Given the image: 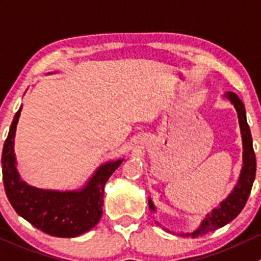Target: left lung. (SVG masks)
I'll use <instances>...</instances> for the list:
<instances>
[{"instance_id":"1","label":"left lung","mask_w":261,"mask_h":261,"mask_svg":"<svg viewBox=\"0 0 261 261\" xmlns=\"http://www.w3.org/2000/svg\"><path fill=\"white\" fill-rule=\"evenodd\" d=\"M226 98L229 99L233 107L236 108L239 117V123H240V129H241V137H243V146H244V166L243 171H241L240 178H239L238 185L233 189L232 193L222 201L220 207L215 208L210 215L206 216V219L202 221V225L200 229L193 231L190 233V236L196 238V236H201L203 233H207L208 231H214L220 229V227L225 226L232 221L241 210L244 206L246 205L249 195H250L252 184L255 179V173H256V158H255V152L252 148V138L250 133V127H249L248 122H246V112L245 106L243 101L239 99L232 91H229L226 94ZM150 210H154L152 201L148 200ZM189 236V233H186Z\"/></svg>"}]
</instances>
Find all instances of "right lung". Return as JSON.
Returning <instances> with one entry per match:
<instances>
[{"label": "right lung", "instance_id": "right-lung-1", "mask_svg": "<svg viewBox=\"0 0 261 261\" xmlns=\"http://www.w3.org/2000/svg\"><path fill=\"white\" fill-rule=\"evenodd\" d=\"M21 108L16 113L2 150L5 192L15 211L36 229L58 238H75L93 229L103 212L104 186L123 160L103 165L85 189L56 192L35 189L21 181L15 167L13 138Z\"/></svg>", "mask_w": 261, "mask_h": 261}]
</instances>
